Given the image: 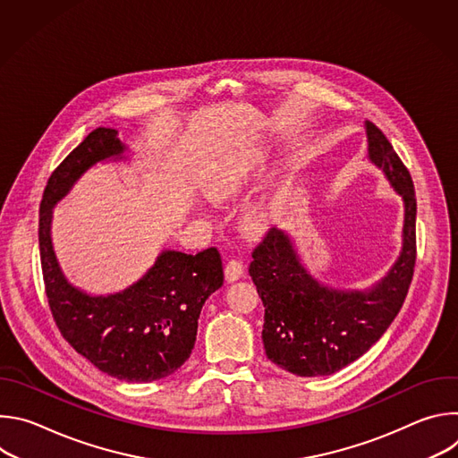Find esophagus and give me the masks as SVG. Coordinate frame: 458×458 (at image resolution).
Returning <instances> with one entry per match:
<instances>
[{"label":"esophagus","instance_id":"1","mask_svg":"<svg viewBox=\"0 0 458 458\" xmlns=\"http://www.w3.org/2000/svg\"><path fill=\"white\" fill-rule=\"evenodd\" d=\"M244 276V267H242V263L241 260H228L226 263V267H225V277H226V281L228 283H235V281H239L241 277Z\"/></svg>","mask_w":458,"mask_h":458}]
</instances>
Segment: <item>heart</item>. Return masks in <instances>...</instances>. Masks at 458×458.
I'll use <instances>...</instances> for the list:
<instances>
[{
    "label": "heart",
    "instance_id": "heart-1",
    "mask_svg": "<svg viewBox=\"0 0 458 458\" xmlns=\"http://www.w3.org/2000/svg\"><path fill=\"white\" fill-rule=\"evenodd\" d=\"M270 152L265 148H242L219 159L205 175L201 190L214 203H226L250 190L265 177L270 166ZM270 223V210L260 199L248 205L241 214V226L246 233L263 232Z\"/></svg>",
    "mask_w": 458,
    "mask_h": 458
}]
</instances>
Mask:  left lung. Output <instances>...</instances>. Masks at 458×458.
I'll return each instance as SVG.
<instances>
[{"instance_id": "obj_1", "label": "left lung", "mask_w": 458, "mask_h": 458, "mask_svg": "<svg viewBox=\"0 0 458 458\" xmlns=\"http://www.w3.org/2000/svg\"><path fill=\"white\" fill-rule=\"evenodd\" d=\"M368 159L404 205L403 246L387 274L364 290L322 284L310 274L286 230L272 228L251 257L250 277L265 304L267 357L299 377L332 375L364 355L401 311L415 268L417 199L408 168L371 123Z\"/></svg>"}]
</instances>
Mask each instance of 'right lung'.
<instances>
[{"label": "right lung", "mask_w": 458, "mask_h": 458, "mask_svg": "<svg viewBox=\"0 0 458 458\" xmlns=\"http://www.w3.org/2000/svg\"><path fill=\"white\" fill-rule=\"evenodd\" d=\"M130 161L117 130L96 128L50 175L39 207V253L47 299L63 337L99 371L126 382L175 373L190 357L207 299L223 286L217 248L195 255L163 250L124 290L94 295L64 277L52 244V212L98 163Z\"/></svg>", "instance_id": "right-lung-1"}]
</instances>
